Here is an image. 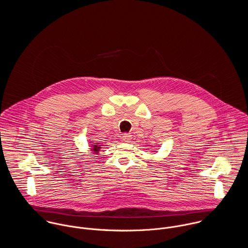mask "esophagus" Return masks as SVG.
I'll return each instance as SVG.
<instances>
[{"mask_svg": "<svg viewBox=\"0 0 248 248\" xmlns=\"http://www.w3.org/2000/svg\"><path fill=\"white\" fill-rule=\"evenodd\" d=\"M122 138H123V140L125 142H127V143H129V142H131V140H132V136H131L130 134H127V133L123 134Z\"/></svg>", "mask_w": 248, "mask_h": 248, "instance_id": "esophagus-1", "label": "esophagus"}]
</instances>
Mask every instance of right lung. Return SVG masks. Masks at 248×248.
Wrapping results in <instances>:
<instances>
[{
  "label": "right lung",
  "mask_w": 248,
  "mask_h": 248,
  "mask_svg": "<svg viewBox=\"0 0 248 248\" xmlns=\"http://www.w3.org/2000/svg\"><path fill=\"white\" fill-rule=\"evenodd\" d=\"M100 149H101V147H100L99 143H93V144L92 145V148H91L92 152H93L94 154H98V152H99Z\"/></svg>",
  "instance_id": "right-lung-1"
}]
</instances>
